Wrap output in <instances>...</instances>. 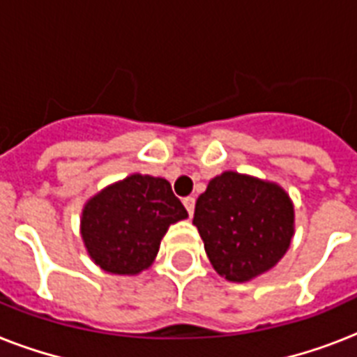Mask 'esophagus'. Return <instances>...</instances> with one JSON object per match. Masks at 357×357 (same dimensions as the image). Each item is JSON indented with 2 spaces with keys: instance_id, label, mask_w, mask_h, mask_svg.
Masks as SVG:
<instances>
[{
  "instance_id": "34e87169",
  "label": "esophagus",
  "mask_w": 357,
  "mask_h": 357,
  "mask_svg": "<svg viewBox=\"0 0 357 357\" xmlns=\"http://www.w3.org/2000/svg\"><path fill=\"white\" fill-rule=\"evenodd\" d=\"M183 206H185V209L189 211V217H192V213H195V198H192V196H187V198H183Z\"/></svg>"
}]
</instances>
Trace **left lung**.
<instances>
[{
  "label": "left lung",
  "instance_id": "left-lung-1",
  "mask_svg": "<svg viewBox=\"0 0 357 357\" xmlns=\"http://www.w3.org/2000/svg\"><path fill=\"white\" fill-rule=\"evenodd\" d=\"M192 224L213 268L229 282H250L291 246L294 207L280 185L228 170L198 196Z\"/></svg>",
  "mask_w": 357,
  "mask_h": 357
}]
</instances>
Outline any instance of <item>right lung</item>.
Wrapping results in <instances>:
<instances>
[{"label":"right lung","mask_w":357,"mask_h":357,"mask_svg":"<svg viewBox=\"0 0 357 357\" xmlns=\"http://www.w3.org/2000/svg\"><path fill=\"white\" fill-rule=\"evenodd\" d=\"M187 217L167 179L131 174L86 202L81 237L102 271L135 276L153 263L170 224Z\"/></svg>","instance_id":"obj_1"}]
</instances>
